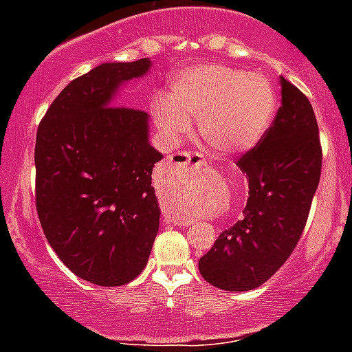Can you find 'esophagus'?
<instances>
[{
	"label": "esophagus",
	"mask_w": 352,
	"mask_h": 352,
	"mask_svg": "<svg viewBox=\"0 0 352 352\" xmlns=\"http://www.w3.org/2000/svg\"><path fill=\"white\" fill-rule=\"evenodd\" d=\"M170 160L174 162H183V164H188V166H201L204 164V157L199 153H190V151H183V153H176L170 157ZM179 226H190V220H179Z\"/></svg>",
	"instance_id": "esophagus-1"
}]
</instances>
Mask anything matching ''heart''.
<instances>
[{"label": "heart", "instance_id": "obj_1", "mask_svg": "<svg viewBox=\"0 0 352 352\" xmlns=\"http://www.w3.org/2000/svg\"><path fill=\"white\" fill-rule=\"evenodd\" d=\"M169 100L155 107V120L173 139L188 130L195 118L197 132L213 151L245 153L268 133L278 109L273 84L263 74L226 65H201L174 80Z\"/></svg>", "mask_w": 352, "mask_h": 352}]
</instances>
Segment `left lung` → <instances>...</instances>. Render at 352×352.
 Masks as SVG:
<instances>
[{
  "label": "left lung",
  "mask_w": 352,
  "mask_h": 352,
  "mask_svg": "<svg viewBox=\"0 0 352 352\" xmlns=\"http://www.w3.org/2000/svg\"><path fill=\"white\" fill-rule=\"evenodd\" d=\"M282 105L263 141L236 166L248 178L243 217L199 259L206 282L223 291H252L278 272L301 238L322 166L309 98L280 77Z\"/></svg>",
  "instance_id": "obj_1"
}]
</instances>
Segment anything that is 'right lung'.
Instances as JSON below:
<instances>
[{
  "mask_svg": "<svg viewBox=\"0 0 352 352\" xmlns=\"http://www.w3.org/2000/svg\"><path fill=\"white\" fill-rule=\"evenodd\" d=\"M149 58L102 63L56 96L36 130L35 197L43 234L79 278L104 287L132 282L148 264L160 208L144 111L114 105Z\"/></svg>",
  "mask_w": 352,
  "mask_h": 352,
  "instance_id": "1",
  "label": "right lung"
}]
</instances>
